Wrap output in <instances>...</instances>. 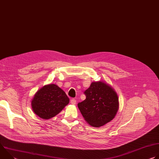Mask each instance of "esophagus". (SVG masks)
I'll return each instance as SVG.
<instances>
[{
    "label": "esophagus",
    "mask_w": 159,
    "mask_h": 159,
    "mask_svg": "<svg viewBox=\"0 0 159 159\" xmlns=\"http://www.w3.org/2000/svg\"><path fill=\"white\" fill-rule=\"evenodd\" d=\"M70 103L72 104H73V105H75V104H76V100L75 99H71V101H70Z\"/></svg>",
    "instance_id": "obj_1"
}]
</instances>
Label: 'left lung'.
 Returning <instances> with one entry per match:
<instances>
[{"mask_svg": "<svg viewBox=\"0 0 159 159\" xmlns=\"http://www.w3.org/2000/svg\"><path fill=\"white\" fill-rule=\"evenodd\" d=\"M84 93L86 98L78 103V107L89 124L100 127L115 118L118 98L111 86L102 82H94Z\"/></svg>", "mask_w": 159, "mask_h": 159, "instance_id": "left-lung-1", "label": "left lung"}]
</instances>
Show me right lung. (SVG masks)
<instances>
[{"mask_svg":"<svg viewBox=\"0 0 159 159\" xmlns=\"http://www.w3.org/2000/svg\"><path fill=\"white\" fill-rule=\"evenodd\" d=\"M32 107L36 115L42 119H50L69 102L63 90L55 84L45 85L39 89L32 100Z\"/></svg>","mask_w":159,"mask_h":159,"instance_id":"add662e5","label":"right lung"}]
</instances>
